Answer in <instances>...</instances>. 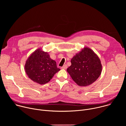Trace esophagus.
Here are the masks:
<instances>
[{"label":"esophagus","instance_id":"1","mask_svg":"<svg viewBox=\"0 0 126 126\" xmlns=\"http://www.w3.org/2000/svg\"><path fill=\"white\" fill-rule=\"evenodd\" d=\"M67 68V65H64L63 67H61V69H66Z\"/></svg>","mask_w":126,"mask_h":126}]
</instances>
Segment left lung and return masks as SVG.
I'll return each mask as SVG.
<instances>
[{
	"instance_id": "left-lung-1",
	"label": "left lung",
	"mask_w": 126,
	"mask_h": 126,
	"mask_svg": "<svg viewBox=\"0 0 126 126\" xmlns=\"http://www.w3.org/2000/svg\"><path fill=\"white\" fill-rule=\"evenodd\" d=\"M67 69L73 80L79 86L84 87L93 83L99 77L102 70L100 59L90 48L86 47L76 54Z\"/></svg>"
}]
</instances>
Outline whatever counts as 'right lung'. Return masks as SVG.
Returning a JSON list of instances; mask_svg holds the SVG:
<instances>
[{
    "mask_svg": "<svg viewBox=\"0 0 126 126\" xmlns=\"http://www.w3.org/2000/svg\"><path fill=\"white\" fill-rule=\"evenodd\" d=\"M25 71L28 77L34 82L40 85L50 81L60 69L56 62L52 60L47 52L41 48L34 51L26 61Z\"/></svg>",
    "mask_w": 126,
    "mask_h": 126,
    "instance_id": "add662e5",
    "label": "right lung"
}]
</instances>
